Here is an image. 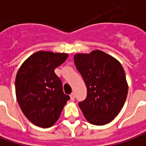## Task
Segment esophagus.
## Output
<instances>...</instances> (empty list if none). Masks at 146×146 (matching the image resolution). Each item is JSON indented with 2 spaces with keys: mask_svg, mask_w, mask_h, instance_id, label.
I'll list each match as a JSON object with an SVG mask.
<instances>
[{
  "mask_svg": "<svg viewBox=\"0 0 146 146\" xmlns=\"http://www.w3.org/2000/svg\"><path fill=\"white\" fill-rule=\"evenodd\" d=\"M70 98H71L72 101H74V99H75V94H74V93H72L70 94Z\"/></svg>",
  "mask_w": 146,
  "mask_h": 146,
  "instance_id": "1",
  "label": "esophagus"
}]
</instances>
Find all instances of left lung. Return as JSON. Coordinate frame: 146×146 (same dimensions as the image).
Returning <instances> with one entry per match:
<instances>
[{"mask_svg": "<svg viewBox=\"0 0 146 146\" xmlns=\"http://www.w3.org/2000/svg\"><path fill=\"white\" fill-rule=\"evenodd\" d=\"M73 59L87 88L86 98L78 103L85 118L94 125L110 123L121 111L128 94L121 64L99 50L78 53Z\"/></svg>", "mask_w": 146, "mask_h": 146, "instance_id": "left-lung-1", "label": "left lung"}]
</instances>
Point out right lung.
Here are the masks:
<instances>
[{
    "label": "right lung",
    "mask_w": 146,
    "mask_h": 146,
    "mask_svg": "<svg viewBox=\"0 0 146 146\" xmlns=\"http://www.w3.org/2000/svg\"><path fill=\"white\" fill-rule=\"evenodd\" d=\"M68 55L39 51L28 57L15 79L18 103L25 116L35 125L50 128L58 120L69 96L54 72Z\"/></svg>",
    "instance_id": "add662e5"
}]
</instances>
